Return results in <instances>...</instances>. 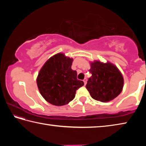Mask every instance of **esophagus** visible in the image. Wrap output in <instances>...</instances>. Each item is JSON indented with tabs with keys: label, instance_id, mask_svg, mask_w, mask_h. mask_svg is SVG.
<instances>
[{
	"label": "esophagus",
	"instance_id": "1",
	"mask_svg": "<svg viewBox=\"0 0 146 146\" xmlns=\"http://www.w3.org/2000/svg\"><path fill=\"white\" fill-rule=\"evenodd\" d=\"M83 82H84V84L86 85V83H87V78H85L84 79V80H83Z\"/></svg>",
	"mask_w": 146,
	"mask_h": 146
}]
</instances>
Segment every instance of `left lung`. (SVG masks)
I'll list each match as a JSON object with an SVG mask.
<instances>
[{
    "instance_id": "1",
    "label": "left lung",
    "mask_w": 146,
    "mask_h": 146,
    "mask_svg": "<svg viewBox=\"0 0 146 146\" xmlns=\"http://www.w3.org/2000/svg\"><path fill=\"white\" fill-rule=\"evenodd\" d=\"M90 72L86 89L91 97L102 102H108L120 95L123 87L122 73L114 64L100 60L90 62Z\"/></svg>"
}]
</instances>
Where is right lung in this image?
I'll return each instance as SVG.
<instances>
[{
  "label": "right lung",
  "instance_id": "right-lung-1",
  "mask_svg": "<svg viewBox=\"0 0 146 146\" xmlns=\"http://www.w3.org/2000/svg\"><path fill=\"white\" fill-rule=\"evenodd\" d=\"M72 58L58 53L47 60L39 71L36 84L41 95L51 104L61 106L74 99L76 91L84 86L71 69Z\"/></svg>",
  "mask_w": 146,
  "mask_h": 146
}]
</instances>
